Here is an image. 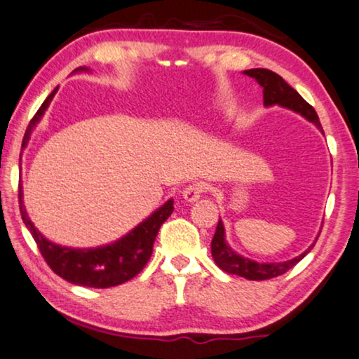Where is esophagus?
Masks as SVG:
<instances>
[{
  "label": "esophagus",
  "instance_id": "obj_1",
  "mask_svg": "<svg viewBox=\"0 0 359 359\" xmlns=\"http://www.w3.org/2000/svg\"><path fill=\"white\" fill-rule=\"evenodd\" d=\"M204 193V184L193 183L183 189V199L186 203H196Z\"/></svg>",
  "mask_w": 359,
  "mask_h": 359
}]
</instances>
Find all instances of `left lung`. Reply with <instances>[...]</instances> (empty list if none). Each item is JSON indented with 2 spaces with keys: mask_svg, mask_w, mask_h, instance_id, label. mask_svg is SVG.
<instances>
[{
  "mask_svg": "<svg viewBox=\"0 0 359 359\" xmlns=\"http://www.w3.org/2000/svg\"><path fill=\"white\" fill-rule=\"evenodd\" d=\"M245 75L255 78L258 81V85L263 88V102L264 106H283L286 109H291L302 117H306L307 121H311L312 124L317 126V129L323 134L322 124L318 121V116L313 107L309 104V102L304 100V97L299 95V93L287 85L286 81L283 80L278 73L271 70H266V68H252V70H245ZM318 238V237H317ZM313 242L311 247H309L306 252L299 255V257L287 259V262L283 263H258L253 262V259L245 258L242 255L235 253L230 245H227V240H225V230L222 220L219 219L217 229H215L212 243H210V252H212V258L215 264L220 269H224L225 273L229 274H237V276H242L245 279H250V281H263V279H271L276 276H281L291 269L292 266L301 262V259L306 257V255L313 248Z\"/></svg>",
  "mask_w": 359,
  "mask_h": 359,
  "instance_id": "obj_1",
  "label": "left lung"
}]
</instances>
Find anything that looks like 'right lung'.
Instances as JSON below:
<instances>
[{"mask_svg": "<svg viewBox=\"0 0 359 359\" xmlns=\"http://www.w3.org/2000/svg\"><path fill=\"white\" fill-rule=\"evenodd\" d=\"M75 72H88L86 67L76 68ZM58 88H55L47 100L39 107L36 116L29 122L26 134L22 139V149L27 145L34 127L42 119L43 112L47 111L52 97L55 96ZM19 209L26 227L31 230L34 240H36L39 250H41L43 259L48 266L58 276L65 281L76 284V286L86 287H112L129 281L137 276L151 257L154 252V242L161 224L170 217L173 212V199L155 210L150 217L140 222L129 233L117 240L114 243L104 245L97 248H70L62 247V245L52 243L47 240L39 230L34 227L31 219L27 217L26 208L22 203V186L19 184Z\"/></svg>", "mask_w": 359, "mask_h": 359, "instance_id": "1", "label": "right lung"}]
</instances>
